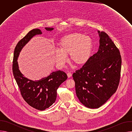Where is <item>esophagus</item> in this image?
Here are the masks:
<instances>
[{
	"mask_svg": "<svg viewBox=\"0 0 132 132\" xmlns=\"http://www.w3.org/2000/svg\"><path fill=\"white\" fill-rule=\"evenodd\" d=\"M67 76H68V78H70V77L72 76L71 73H70V72H68L67 73Z\"/></svg>",
	"mask_w": 132,
	"mask_h": 132,
	"instance_id": "obj_1",
	"label": "esophagus"
}]
</instances>
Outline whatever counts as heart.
Returning <instances> with one entry per match:
<instances>
[{
  "label": "heart",
  "instance_id": "1",
  "mask_svg": "<svg viewBox=\"0 0 132 132\" xmlns=\"http://www.w3.org/2000/svg\"><path fill=\"white\" fill-rule=\"evenodd\" d=\"M60 50L55 51L56 62L63 66L67 62L66 56L69 55L71 63L76 65L86 64L89 60L93 48L91 37L82 34L74 33L62 37L59 43Z\"/></svg>",
  "mask_w": 132,
  "mask_h": 132
}]
</instances>
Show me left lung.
<instances>
[{
	"instance_id": "8db88e82",
	"label": "left lung",
	"mask_w": 132,
	"mask_h": 132,
	"mask_svg": "<svg viewBox=\"0 0 132 132\" xmlns=\"http://www.w3.org/2000/svg\"><path fill=\"white\" fill-rule=\"evenodd\" d=\"M98 33V52L72 74L77 97L90 109L99 108L116 92L122 64L120 51L114 42L105 32Z\"/></svg>"
}]
</instances>
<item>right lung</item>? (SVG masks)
<instances>
[{
  "instance_id": "1",
  "label": "right lung",
  "mask_w": 132,
  "mask_h": 132,
  "mask_svg": "<svg viewBox=\"0 0 132 132\" xmlns=\"http://www.w3.org/2000/svg\"><path fill=\"white\" fill-rule=\"evenodd\" d=\"M45 29L47 31L54 30L53 28ZM41 34L42 33L40 29H33L18 43L14 51L12 71L24 100L32 107L43 111L55 102L57 90L67 79V76L63 71L56 70L51 72L47 77L33 81L25 77L21 72L18 63L20 53L33 36Z\"/></svg>"
}]
</instances>
